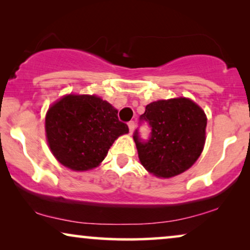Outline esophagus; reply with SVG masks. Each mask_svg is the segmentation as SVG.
<instances>
[{"instance_id":"1","label":"esophagus","mask_w":250,"mask_h":250,"mask_svg":"<svg viewBox=\"0 0 250 250\" xmlns=\"http://www.w3.org/2000/svg\"><path fill=\"white\" fill-rule=\"evenodd\" d=\"M128 128H129V132L133 133V131H134V128H135V123L133 121L128 122Z\"/></svg>"}]
</instances>
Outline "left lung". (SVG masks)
<instances>
[{
	"instance_id": "8db88e82",
	"label": "left lung",
	"mask_w": 250,
	"mask_h": 250,
	"mask_svg": "<svg viewBox=\"0 0 250 250\" xmlns=\"http://www.w3.org/2000/svg\"><path fill=\"white\" fill-rule=\"evenodd\" d=\"M151 128L148 140L139 129L133 139L142 166L158 177H172L190 168L199 158L206 140L207 118L199 105L186 98L148 104L140 123Z\"/></svg>"
}]
</instances>
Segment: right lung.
<instances>
[{"mask_svg":"<svg viewBox=\"0 0 250 250\" xmlns=\"http://www.w3.org/2000/svg\"><path fill=\"white\" fill-rule=\"evenodd\" d=\"M118 111L95 95H67L47 111L45 131L53 156L73 170L97 167L128 126Z\"/></svg>","mask_w":250,"mask_h":250,"instance_id":"obj_1","label":"right lung"}]
</instances>
